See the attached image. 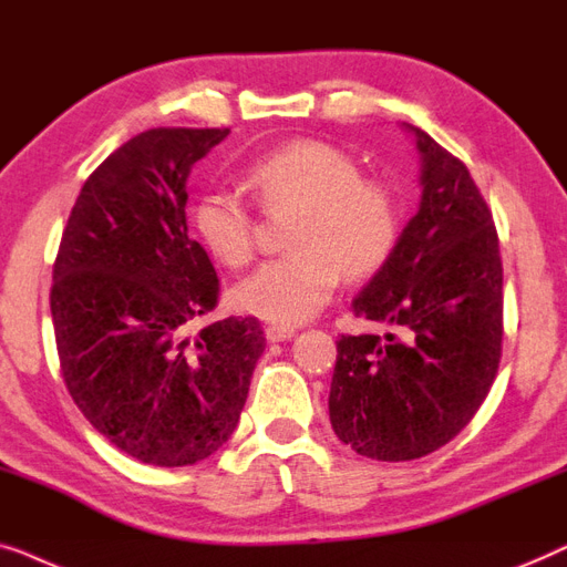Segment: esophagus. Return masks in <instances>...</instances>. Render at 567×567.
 Segmentation results:
<instances>
[{
	"label": "esophagus",
	"mask_w": 567,
	"mask_h": 567,
	"mask_svg": "<svg viewBox=\"0 0 567 567\" xmlns=\"http://www.w3.org/2000/svg\"><path fill=\"white\" fill-rule=\"evenodd\" d=\"M265 337L269 341H287V339L295 337V329H292V326L272 323V326H267V329H265Z\"/></svg>",
	"instance_id": "obj_1"
}]
</instances>
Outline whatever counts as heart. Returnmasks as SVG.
<instances>
[{"label":"heart","instance_id":"obj_1","mask_svg":"<svg viewBox=\"0 0 567 567\" xmlns=\"http://www.w3.org/2000/svg\"><path fill=\"white\" fill-rule=\"evenodd\" d=\"M246 182L261 207L298 210L292 254L261 265L234 290V306L272 323H302L321 313L341 272L354 280L385 267L401 238V203L385 182L362 177L349 154L323 141H292L259 156ZM195 230L220 265L254 257L251 207L234 189L213 187L193 207Z\"/></svg>","mask_w":567,"mask_h":567}]
</instances>
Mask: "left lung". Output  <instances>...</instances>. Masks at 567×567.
<instances>
[{"label":"left lung","mask_w":567,"mask_h":567,"mask_svg":"<svg viewBox=\"0 0 567 567\" xmlns=\"http://www.w3.org/2000/svg\"><path fill=\"white\" fill-rule=\"evenodd\" d=\"M421 205L354 313L401 331L337 341L329 416L357 454L419 460L470 424L504 339L498 234L467 166L421 127Z\"/></svg>","instance_id":"left-lung-1"}]
</instances>
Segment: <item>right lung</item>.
<instances>
[{
	"label": "right lung",
	"mask_w": 567,
	"mask_h": 567,
	"mask_svg": "<svg viewBox=\"0 0 567 567\" xmlns=\"http://www.w3.org/2000/svg\"><path fill=\"white\" fill-rule=\"evenodd\" d=\"M228 127H151L84 182L53 265L61 374L86 421L158 467L230 440L265 352L257 318H223L207 251L187 234V177Z\"/></svg>",
	"instance_id": "add662e5"
}]
</instances>
